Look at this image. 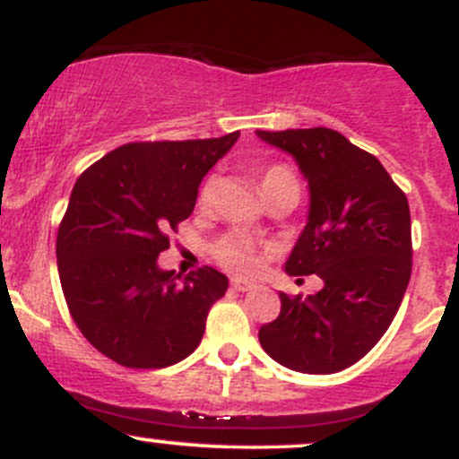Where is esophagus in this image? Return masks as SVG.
Listing matches in <instances>:
<instances>
[{
	"label": "esophagus",
	"instance_id": "esophagus-1",
	"mask_svg": "<svg viewBox=\"0 0 459 459\" xmlns=\"http://www.w3.org/2000/svg\"><path fill=\"white\" fill-rule=\"evenodd\" d=\"M230 287L239 293H247V291H255L256 284L250 281H244V278H233V281H230Z\"/></svg>",
	"mask_w": 459,
	"mask_h": 459
}]
</instances>
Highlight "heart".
Listing matches in <instances>:
<instances>
[{
    "instance_id": "obj_1",
    "label": "heart",
    "mask_w": 459,
    "mask_h": 459,
    "mask_svg": "<svg viewBox=\"0 0 459 459\" xmlns=\"http://www.w3.org/2000/svg\"><path fill=\"white\" fill-rule=\"evenodd\" d=\"M213 186H215L213 178L204 181L203 189H200V203L207 204L209 200H212ZM281 186H298L296 175H293L289 168L272 166V168H267V170L261 172L263 194L272 192V189H276ZM215 256H218V261L222 263V265H226L229 270H235V272L250 273L256 270V265H259V259H256V255H255V246H252L250 237L244 233H229L226 237H222V239L215 244Z\"/></svg>"
}]
</instances>
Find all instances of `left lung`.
I'll return each mask as SVG.
<instances>
[{"label":"left lung","mask_w":459,"mask_h":459,"mask_svg":"<svg viewBox=\"0 0 459 459\" xmlns=\"http://www.w3.org/2000/svg\"><path fill=\"white\" fill-rule=\"evenodd\" d=\"M296 160L308 183L307 226L284 263L317 273L315 296L281 293V315L259 330L263 350L302 373H336L373 350L397 315L412 272L405 194L373 155L325 127L256 131Z\"/></svg>","instance_id":"1"}]
</instances>
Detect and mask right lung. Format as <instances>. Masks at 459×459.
Listing matches in <instances>:
<instances>
[{"mask_svg": "<svg viewBox=\"0 0 459 459\" xmlns=\"http://www.w3.org/2000/svg\"><path fill=\"white\" fill-rule=\"evenodd\" d=\"M239 131L212 140L134 142L77 178L57 230V272L77 328L131 368H161L196 350L229 278L161 270L168 233L189 218L204 175Z\"/></svg>", "mask_w": 459, "mask_h": 459, "instance_id": "right-lung-1", "label": "right lung"}]
</instances>
